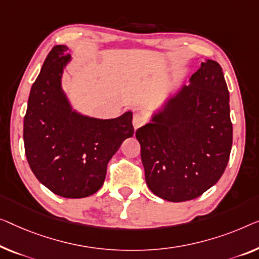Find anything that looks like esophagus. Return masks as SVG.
<instances>
[{"mask_svg": "<svg viewBox=\"0 0 259 259\" xmlns=\"http://www.w3.org/2000/svg\"><path fill=\"white\" fill-rule=\"evenodd\" d=\"M133 124H134V128L135 129H138L141 128L142 125L145 124V118L142 116L140 114H135L134 115V118H133Z\"/></svg>", "mask_w": 259, "mask_h": 259, "instance_id": "34e87169", "label": "esophagus"}]
</instances>
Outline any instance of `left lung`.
<instances>
[{
  "instance_id": "left-lung-1",
  "label": "left lung",
  "mask_w": 259,
  "mask_h": 259,
  "mask_svg": "<svg viewBox=\"0 0 259 259\" xmlns=\"http://www.w3.org/2000/svg\"><path fill=\"white\" fill-rule=\"evenodd\" d=\"M136 131L145 181L171 202L198 198L225 172L233 144L229 91L219 63L208 59Z\"/></svg>"
}]
</instances>
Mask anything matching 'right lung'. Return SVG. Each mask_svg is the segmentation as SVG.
I'll return each instance as SVG.
<instances>
[{
  "instance_id": "right-lung-1",
  "label": "right lung",
  "mask_w": 259,
  "mask_h": 259,
  "mask_svg": "<svg viewBox=\"0 0 259 259\" xmlns=\"http://www.w3.org/2000/svg\"><path fill=\"white\" fill-rule=\"evenodd\" d=\"M67 51L56 45L46 57L30 91L23 138L36 178L57 195L80 199L101 188L111 157L135 131L131 111L100 119L72 109L61 90Z\"/></svg>"
}]
</instances>
